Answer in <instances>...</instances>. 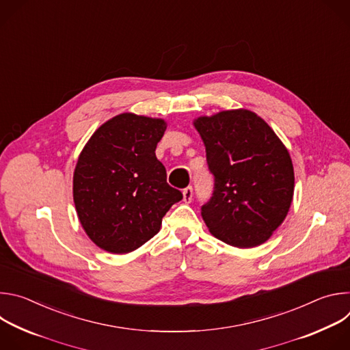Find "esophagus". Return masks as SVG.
Segmentation results:
<instances>
[{"mask_svg": "<svg viewBox=\"0 0 350 350\" xmlns=\"http://www.w3.org/2000/svg\"><path fill=\"white\" fill-rule=\"evenodd\" d=\"M183 199L185 204H189L192 201V187L188 185L187 188L183 189Z\"/></svg>", "mask_w": 350, "mask_h": 350, "instance_id": "obj_1", "label": "esophagus"}]
</instances>
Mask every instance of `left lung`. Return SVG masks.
Returning <instances> with one entry per match:
<instances>
[{
  "label": "left lung",
  "instance_id": "left-lung-1",
  "mask_svg": "<svg viewBox=\"0 0 350 350\" xmlns=\"http://www.w3.org/2000/svg\"><path fill=\"white\" fill-rule=\"evenodd\" d=\"M215 189L201 215L212 235L235 247L265 243L292 204L295 176L288 149L273 129L247 109L193 120Z\"/></svg>",
  "mask_w": 350,
  "mask_h": 350
}]
</instances>
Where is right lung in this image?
<instances>
[{
	"instance_id": "obj_1",
	"label": "right lung",
	"mask_w": 350,
	"mask_h": 350,
	"mask_svg": "<svg viewBox=\"0 0 350 350\" xmlns=\"http://www.w3.org/2000/svg\"><path fill=\"white\" fill-rule=\"evenodd\" d=\"M163 119L120 113L99 126L73 173V201L88 238L111 254L135 251L157 235L167 211L183 199L170 187L155 149Z\"/></svg>"
}]
</instances>
